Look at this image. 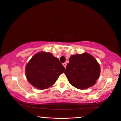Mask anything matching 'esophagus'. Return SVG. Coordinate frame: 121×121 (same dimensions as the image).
Wrapping results in <instances>:
<instances>
[{
  "instance_id": "esophagus-1",
  "label": "esophagus",
  "mask_w": 121,
  "mask_h": 121,
  "mask_svg": "<svg viewBox=\"0 0 121 121\" xmlns=\"http://www.w3.org/2000/svg\"><path fill=\"white\" fill-rule=\"evenodd\" d=\"M63 66H64V67H65V68H66V66H67L66 63H63Z\"/></svg>"
}]
</instances>
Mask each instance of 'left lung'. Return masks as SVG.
Segmentation results:
<instances>
[{"label": "left lung", "mask_w": 121, "mask_h": 121, "mask_svg": "<svg viewBox=\"0 0 121 121\" xmlns=\"http://www.w3.org/2000/svg\"><path fill=\"white\" fill-rule=\"evenodd\" d=\"M64 72L70 84L85 89L95 84L99 77L100 65L94 57L88 53L72 55Z\"/></svg>", "instance_id": "8db88e82"}]
</instances>
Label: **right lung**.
Instances as JSON below:
<instances>
[{"instance_id": "add662e5", "label": "right lung", "mask_w": 121, "mask_h": 121, "mask_svg": "<svg viewBox=\"0 0 121 121\" xmlns=\"http://www.w3.org/2000/svg\"><path fill=\"white\" fill-rule=\"evenodd\" d=\"M65 68L58 58L50 52H39L26 64L25 74L33 86L39 89H46L56 82Z\"/></svg>"}]
</instances>
